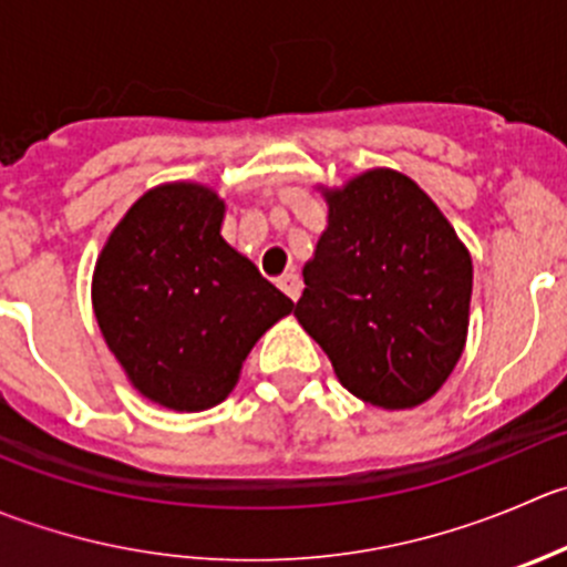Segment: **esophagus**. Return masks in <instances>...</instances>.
<instances>
[{
  "label": "esophagus",
  "instance_id": "esophagus-1",
  "mask_svg": "<svg viewBox=\"0 0 567 567\" xmlns=\"http://www.w3.org/2000/svg\"><path fill=\"white\" fill-rule=\"evenodd\" d=\"M277 285L285 290V296H288V299L296 301V299H299V296H301V279L296 277L293 271L282 274V277L277 279Z\"/></svg>",
  "mask_w": 567,
  "mask_h": 567
}]
</instances>
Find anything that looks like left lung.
Wrapping results in <instances>:
<instances>
[{
	"label": "left lung",
	"instance_id": "1",
	"mask_svg": "<svg viewBox=\"0 0 567 567\" xmlns=\"http://www.w3.org/2000/svg\"><path fill=\"white\" fill-rule=\"evenodd\" d=\"M327 229L296 312L349 393L382 410L430 401L463 357L474 262L430 194L393 168L318 185Z\"/></svg>",
	"mask_w": 567,
	"mask_h": 567
}]
</instances>
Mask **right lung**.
Listing matches in <instances>:
<instances>
[{"label": "right lung", "mask_w": 567, "mask_h": 567, "mask_svg": "<svg viewBox=\"0 0 567 567\" xmlns=\"http://www.w3.org/2000/svg\"><path fill=\"white\" fill-rule=\"evenodd\" d=\"M224 213L210 185H157L93 266L104 343L137 393L174 412L221 404L257 340L296 307L224 240Z\"/></svg>", "instance_id": "add662e5"}]
</instances>
